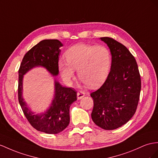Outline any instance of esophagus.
Returning a JSON list of instances; mask_svg holds the SVG:
<instances>
[{
    "instance_id": "1",
    "label": "esophagus",
    "mask_w": 158,
    "mask_h": 158,
    "mask_svg": "<svg viewBox=\"0 0 158 158\" xmlns=\"http://www.w3.org/2000/svg\"><path fill=\"white\" fill-rule=\"evenodd\" d=\"M85 95V93H83L82 91H78L77 92V99L79 100L81 99H82Z\"/></svg>"
}]
</instances>
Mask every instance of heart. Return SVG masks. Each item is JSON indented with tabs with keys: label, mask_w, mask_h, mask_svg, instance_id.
I'll return each mask as SVG.
<instances>
[{
	"label": "heart",
	"mask_w": 158,
	"mask_h": 158,
	"mask_svg": "<svg viewBox=\"0 0 158 158\" xmlns=\"http://www.w3.org/2000/svg\"><path fill=\"white\" fill-rule=\"evenodd\" d=\"M65 60L59 61V69L64 81L71 83L75 70L79 78L89 87L94 88L105 82L110 73L111 54L105 46L79 43L65 52Z\"/></svg>",
	"instance_id": "heart-1"
}]
</instances>
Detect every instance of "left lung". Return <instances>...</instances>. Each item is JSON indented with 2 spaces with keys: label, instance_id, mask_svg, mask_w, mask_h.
I'll list each match as a JSON object with an SVG mask.
<instances>
[{
  "label": "left lung",
  "instance_id": "obj_1",
  "mask_svg": "<svg viewBox=\"0 0 158 158\" xmlns=\"http://www.w3.org/2000/svg\"><path fill=\"white\" fill-rule=\"evenodd\" d=\"M110 49L111 70L99 89L92 92L94 122L106 130L120 127L130 119L137 110L141 77L134 56L126 47L110 37H101Z\"/></svg>",
  "mask_w": 158,
  "mask_h": 158
}]
</instances>
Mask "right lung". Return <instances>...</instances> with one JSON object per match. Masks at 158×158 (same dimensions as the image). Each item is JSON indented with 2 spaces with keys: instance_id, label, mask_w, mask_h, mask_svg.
<instances>
[{
  "instance_id": "1",
  "label": "right lung",
  "mask_w": 158,
  "mask_h": 158,
  "mask_svg": "<svg viewBox=\"0 0 158 158\" xmlns=\"http://www.w3.org/2000/svg\"><path fill=\"white\" fill-rule=\"evenodd\" d=\"M62 46L57 39L41 40L25 55L19 70L18 98L24 114L35 129L48 134L59 133L68 126L69 108L77 100V92L71 88L63 87L55 80V95L51 106L43 114H35L23 98V79L24 75L36 67H43L52 75H58L59 48Z\"/></svg>"
}]
</instances>
